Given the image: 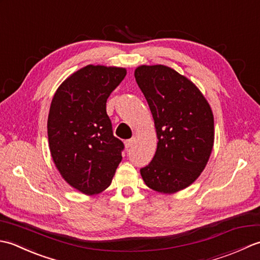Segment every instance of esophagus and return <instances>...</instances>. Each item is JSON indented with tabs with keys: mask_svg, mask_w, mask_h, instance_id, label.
Listing matches in <instances>:
<instances>
[{
	"mask_svg": "<svg viewBox=\"0 0 260 260\" xmlns=\"http://www.w3.org/2000/svg\"><path fill=\"white\" fill-rule=\"evenodd\" d=\"M135 144V139H131V140H126L125 141V147L126 148H129Z\"/></svg>",
	"mask_w": 260,
	"mask_h": 260,
	"instance_id": "esophagus-1",
	"label": "esophagus"
}]
</instances>
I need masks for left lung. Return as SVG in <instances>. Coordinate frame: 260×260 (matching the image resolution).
<instances>
[{
  "instance_id": "1",
  "label": "left lung",
  "mask_w": 260,
  "mask_h": 260,
  "mask_svg": "<svg viewBox=\"0 0 260 260\" xmlns=\"http://www.w3.org/2000/svg\"><path fill=\"white\" fill-rule=\"evenodd\" d=\"M134 76L150 106L158 140L152 162L141 169L142 178L159 193L183 190L200 176L211 155V107L190 79L167 66L142 64Z\"/></svg>"
}]
</instances>
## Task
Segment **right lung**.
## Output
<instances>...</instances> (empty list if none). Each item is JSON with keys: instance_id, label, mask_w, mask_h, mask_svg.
<instances>
[{"instance_id": "1", "label": "right lung", "mask_w": 260, "mask_h": 260, "mask_svg": "<svg viewBox=\"0 0 260 260\" xmlns=\"http://www.w3.org/2000/svg\"><path fill=\"white\" fill-rule=\"evenodd\" d=\"M126 68L88 64L59 86L48 117L49 148L63 180L86 196L106 190L121 161L123 142L106 113Z\"/></svg>"}]
</instances>
